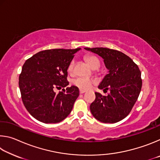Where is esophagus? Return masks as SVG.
I'll use <instances>...</instances> for the list:
<instances>
[{
    "mask_svg": "<svg viewBox=\"0 0 160 160\" xmlns=\"http://www.w3.org/2000/svg\"><path fill=\"white\" fill-rule=\"evenodd\" d=\"M85 90H80V94H83V93H85Z\"/></svg>",
    "mask_w": 160,
    "mask_h": 160,
    "instance_id": "obj_1",
    "label": "esophagus"
}]
</instances>
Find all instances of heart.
Wrapping results in <instances>:
<instances>
[{"label": "heart", "instance_id": "obj_1", "mask_svg": "<svg viewBox=\"0 0 160 160\" xmlns=\"http://www.w3.org/2000/svg\"><path fill=\"white\" fill-rule=\"evenodd\" d=\"M85 61L88 62L89 66H90L92 69H97L100 66V61L99 60V58L95 56H87L85 57ZM74 65V60L70 61V63L68 65V71L69 72H72L73 71ZM92 80L85 78H78L76 79L72 80V84H73L75 86L78 87V88L80 89V90H88V89H90L92 85Z\"/></svg>", "mask_w": 160, "mask_h": 160}]
</instances>
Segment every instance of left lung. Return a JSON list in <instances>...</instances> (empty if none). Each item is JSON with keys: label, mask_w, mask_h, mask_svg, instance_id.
Masks as SVG:
<instances>
[{"label": "left lung", "mask_w": 160, "mask_h": 160, "mask_svg": "<svg viewBox=\"0 0 160 160\" xmlns=\"http://www.w3.org/2000/svg\"><path fill=\"white\" fill-rule=\"evenodd\" d=\"M104 59L109 70L98 88L109 90L107 96L95 92V100L90 104L92 114L102 123H113L131 112L141 90V72L138 66L126 54L108 48H85Z\"/></svg>", "instance_id": "1"}]
</instances>
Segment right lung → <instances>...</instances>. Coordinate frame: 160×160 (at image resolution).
Returning <instances> with one entry per match:
<instances>
[{
  "label": "right lung",
  "instance_id": "1",
  "mask_svg": "<svg viewBox=\"0 0 160 160\" xmlns=\"http://www.w3.org/2000/svg\"><path fill=\"white\" fill-rule=\"evenodd\" d=\"M81 48L39 51L24 63L19 77L22 99L27 110L45 123L61 122L71 112L79 89L72 85L57 94L54 89L69 85L68 67Z\"/></svg>",
  "mask_w": 160,
  "mask_h": 160
}]
</instances>
